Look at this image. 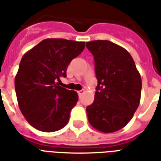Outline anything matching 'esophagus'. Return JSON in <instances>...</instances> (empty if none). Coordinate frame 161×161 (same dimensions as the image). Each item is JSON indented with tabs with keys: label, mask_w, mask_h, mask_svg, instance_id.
<instances>
[{
	"label": "esophagus",
	"mask_w": 161,
	"mask_h": 161,
	"mask_svg": "<svg viewBox=\"0 0 161 161\" xmlns=\"http://www.w3.org/2000/svg\"><path fill=\"white\" fill-rule=\"evenodd\" d=\"M84 90H81V91H77V94H78V96H79V97H82V95L84 94Z\"/></svg>",
	"instance_id": "esophagus-1"
}]
</instances>
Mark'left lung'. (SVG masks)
Masks as SVG:
<instances>
[{
	"instance_id": "8db88e82",
	"label": "left lung",
	"mask_w": 161,
	"mask_h": 161,
	"mask_svg": "<svg viewBox=\"0 0 161 161\" xmlns=\"http://www.w3.org/2000/svg\"><path fill=\"white\" fill-rule=\"evenodd\" d=\"M86 47L95 59L97 86L93 103L86 108L91 125L103 133L124 128L140 104L142 78L127 50L108 40H94Z\"/></svg>"
}]
</instances>
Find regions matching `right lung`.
Segmentation results:
<instances>
[{
	"label": "right lung",
	"mask_w": 161,
	"mask_h": 161,
	"mask_svg": "<svg viewBox=\"0 0 161 161\" xmlns=\"http://www.w3.org/2000/svg\"><path fill=\"white\" fill-rule=\"evenodd\" d=\"M84 46V42L46 39L23 55L14 87L19 109L33 128L54 132L68 123L78 96L61 87L60 78L66 77L69 64Z\"/></svg>",
	"instance_id": "right-lung-1"
}]
</instances>
